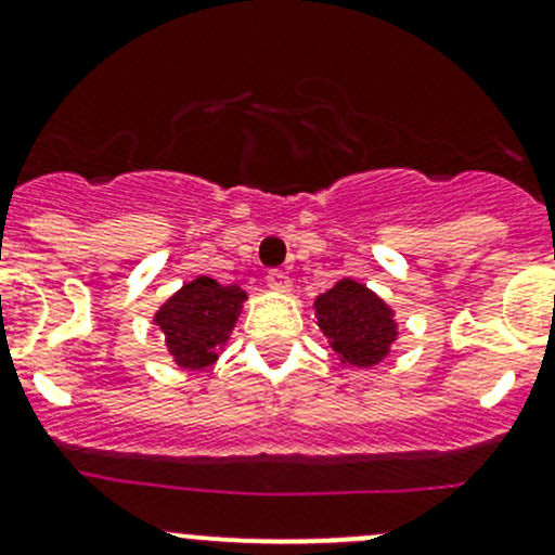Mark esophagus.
<instances>
[{
  "label": "esophagus",
  "mask_w": 555,
  "mask_h": 555,
  "mask_svg": "<svg viewBox=\"0 0 555 555\" xmlns=\"http://www.w3.org/2000/svg\"><path fill=\"white\" fill-rule=\"evenodd\" d=\"M266 282H268V287L273 289V293H293V282H289L287 273L271 271V273H268Z\"/></svg>",
  "instance_id": "esophagus-1"
}]
</instances>
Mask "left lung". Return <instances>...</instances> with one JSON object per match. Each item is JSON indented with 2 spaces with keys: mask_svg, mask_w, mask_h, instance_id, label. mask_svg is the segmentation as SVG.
I'll return each mask as SVG.
<instances>
[{
  "mask_svg": "<svg viewBox=\"0 0 555 555\" xmlns=\"http://www.w3.org/2000/svg\"><path fill=\"white\" fill-rule=\"evenodd\" d=\"M313 317L337 361L351 370H372L393 353L399 337L396 311L366 284L346 276L313 300Z\"/></svg>",
  "mask_w": 555,
  "mask_h": 555,
  "instance_id": "obj_1",
  "label": "left lung"
}]
</instances>
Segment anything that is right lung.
I'll return each instance as SVG.
<instances>
[{"label":"right lung","instance_id":"add662e5","mask_svg":"<svg viewBox=\"0 0 555 555\" xmlns=\"http://www.w3.org/2000/svg\"><path fill=\"white\" fill-rule=\"evenodd\" d=\"M244 293L238 284H220L212 276H196L172 293L154 313L165 346L180 370H207L218 361L242 313Z\"/></svg>","mask_w":555,"mask_h":555}]
</instances>
